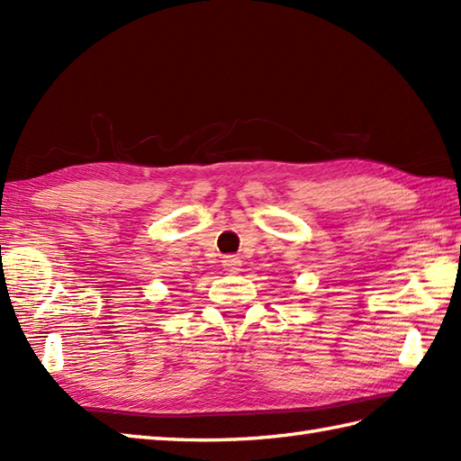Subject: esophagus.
Masks as SVG:
<instances>
[{"label":"esophagus","mask_w":461,"mask_h":461,"mask_svg":"<svg viewBox=\"0 0 461 461\" xmlns=\"http://www.w3.org/2000/svg\"><path fill=\"white\" fill-rule=\"evenodd\" d=\"M223 267L228 269L230 273H238L241 267V261L238 256H225L223 258Z\"/></svg>","instance_id":"obj_1"}]
</instances>
